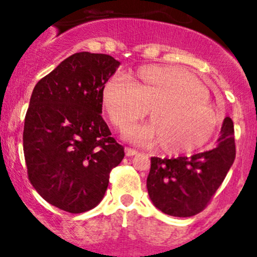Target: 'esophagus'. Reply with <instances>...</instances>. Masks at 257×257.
<instances>
[{
	"label": "esophagus",
	"instance_id": "esophagus-1",
	"mask_svg": "<svg viewBox=\"0 0 257 257\" xmlns=\"http://www.w3.org/2000/svg\"><path fill=\"white\" fill-rule=\"evenodd\" d=\"M138 154V150L132 149V148H125V155L126 156H134Z\"/></svg>",
	"mask_w": 257,
	"mask_h": 257
}]
</instances>
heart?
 Segmentation results:
<instances>
[{"label":"heart","instance_id":"1","mask_svg":"<svg viewBox=\"0 0 257 257\" xmlns=\"http://www.w3.org/2000/svg\"><path fill=\"white\" fill-rule=\"evenodd\" d=\"M102 104L110 123L120 131L144 117L150 107L153 121L132 126L125 137L139 144L159 140L167 153L203 147L219 124L206 88L192 74L171 65L142 66L132 80L114 75L102 88Z\"/></svg>","mask_w":257,"mask_h":257}]
</instances>
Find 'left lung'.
Instances as JSON below:
<instances>
[{"label": "left lung", "mask_w": 257, "mask_h": 257, "mask_svg": "<svg viewBox=\"0 0 257 257\" xmlns=\"http://www.w3.org/2000/svg\"><path fill=\"white\" fill-rule=\"evenodd\" d=\"M218 145L212 150L178 156L151 158L148 193L158 209L172 217H192L212 201L235 160L233 120L226 117Z\"/></svg>", "instance_id": "obj_1"}]
</instances>
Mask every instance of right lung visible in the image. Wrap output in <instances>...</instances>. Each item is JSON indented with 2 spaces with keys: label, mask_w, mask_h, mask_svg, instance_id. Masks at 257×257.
Here are the masks:
<instances>
[{
  "label": "right lung",
  "mask_w": 257,
  "mask_h": 257,
  "mask_svg": "<svg viewBox=\"0 0 257 257\" xmlns=\"http://www.w3.org/2000/svg\"><path fill=\"white\" fill-rule=\"evenodd\" d=\"M119 66L106 54L69 56L38 81L23 132L27 174L54 207L83 213L102 201L124 158L102 118V88Z\"/></svg>",
  "instance_id": "right-lung-1"
}]
</instances>
